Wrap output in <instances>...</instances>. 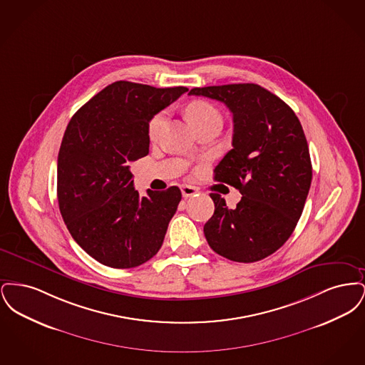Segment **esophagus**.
<instances>
[{
	"mask_svg": "<svg viewBox=\"0 0 365 365\" xmlns=\"http://www.w3.org/2000/svg\"><path fill=\"white\" fill-rule=\"evenodd\" d=\"M180 190H182V195H183L185 198H189V197H192V195H195V194L198 192V187L190 186V185H183V186L180 187Z\"/></svg>",
	"mask_w": 365,
	"mask_h": 365,
	"instance_id": "esophagus-1",
	"label": "esophagus"
}]
</instances>
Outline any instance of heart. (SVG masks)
Masks as SVG:
<instances>
[{
    "mask_svg": "<svg viewBox=\"0 0 365 365\" xmlns=\"http://www.w3.org/2000/svg\"><path fill=\"white\" fill-rule=\"evenodd\" d=\"M186 115H187V119L190 120L191 124L195 128L198 125H201L202 123L209 122V120L216 119V118H222L217 108L213 106L208 101H204V100H197V101H192V103L187 105ZM164 120H165V112H158L149 120L148 137L152 140H156L158 138L160 131L164 125Z\"/></svg>",
    "mask_w": 365,
    "mask_h": 365,
    "instance_id": "b5f03b06",
    "label": "heart"
}]
</instances>
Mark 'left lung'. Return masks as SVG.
<instances>
[{"label":"left lung","instance_id":"obj_1","mask_svg":"<svg viewBox=\"0 0 365 365\" xmlns=\"http://www.w3.org/2000/svg\"><path fill=\"white\" fill-rule=\"evenodd\" d=\"M189 94L232 112V149L216 165L215 180L242 194L234 209L210 194L215 213L205 238L228 260H262L290 238L309 192L312 164L302 125L289 105L255 83L195 87Z\"/></svg>","mask_w":365,"mask_h":365}]
</instances>
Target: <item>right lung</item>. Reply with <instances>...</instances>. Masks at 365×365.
<instances>
[{
	"mask_svg": "<svg viewBox=\"0 0 365 365\" xmlns=\"http://www.w3.org/2000/svg\"><path fill=\"white\" fill-rule=\"evenodd\" d=\"M187 87L119 81L71 119L57 160V198L72 238L94 260L134 268L160 250L179 187L139 197L130 164L149 153V120Z\"/></svg>",
	"mask_w": 365,
	"mask_h": 365,
	"instance_id": "add662e5",
	"label": "right lung"
}]
</instances>
